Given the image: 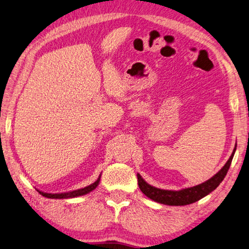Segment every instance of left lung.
Masks as SVG:
<instances>
[{
  "instance_id": "obj_1",
  "label": "left lung",
  "mask_w": 249,
  "mask_h": 249,
  "mask_svg": "<svg viewBox=\"0 0 249 249\" xmlns=\"http://www.w3.org/2000/svg\"><path fill=\"white\" fill-rule=\"evenodd\" d=\"M236 147L233 148V151L231 156L229 157V160H227L220 171H219L217 174H214L211 178H209L208 181L201 183L199 185L186 187V189H182L178 191H173V190H163L158 189V187H155L147 183L145 179L142 178V175L137 174V178H138V185L139 189L142 190V192L145 194L147 197H149L155 202L161 203V204H167V205H187L191 203L196 202L202 197L207 196L209 193H211L212 191L217 189L219 184L222 182V179L225 178L227 175V172L230 167V164H231V160L233 158V155H235Z\"/></svg>"
}]
</instances>
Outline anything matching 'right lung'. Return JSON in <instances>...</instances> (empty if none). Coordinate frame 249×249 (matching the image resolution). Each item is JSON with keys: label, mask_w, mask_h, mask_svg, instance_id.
Returning a JSON list of instances; mask_svg holds the SVG:
<instances>
[{"label": "right lung", "mask_w": 249, "mask_h": 249, "mask_svg": "<svg viewBox=\"0 0 249 249\" xmlns=\"http://www.w3.org/2000/svg\"><path fill=\"white\" fill-rule=\"evenodd\" d=\"M100 178H101V175L99 176L98 179H96L94 183H92L91 185H88V186L83 187V189L71 191V192H65V193H46V192H42V191H39V190H37V191L41 194L42 196L48 197V199H71V197H76V196H85V194L92 192L93 190L98 187L99 183H100Z\"/></svg>", "instance_id": "add662e5"}]
</instances>
